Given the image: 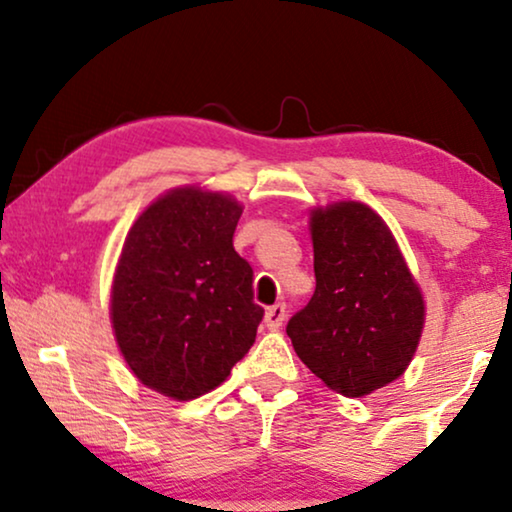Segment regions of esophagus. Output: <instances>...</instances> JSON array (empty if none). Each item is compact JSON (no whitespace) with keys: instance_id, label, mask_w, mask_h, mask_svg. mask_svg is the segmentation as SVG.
<instances>
[{"instance_id":"esophagus-1","label":"esophagus","mask_w":512,"mask_h":512,"mask_svg":"<svg viewBox=\"0 0 512 512\" xmlns=\"http://www.w3.org/2000/svg\"><path fill=\"white\" fill-rule=\"evenodd\" d=\"M284 319H286V305L284 303H277V305H272V307H268V310H265V326H268L270 331H277V328L284 324Z\"/></svg>"}]
</instances>
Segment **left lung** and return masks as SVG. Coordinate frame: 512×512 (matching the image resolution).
<instances>
[{"instance_id":"obj_1","label":"left lung","mask_w":512,"mask_h":512,"mask_svg":"<svg viewBox=\"0 0 512 512\" xmlns=\"http://www.w3.org/2000/svg\"><path fill=\"white\" fill-rule=\"evenodd\" d=\"M317 289L289 321L298 359L335 394L361 398L408 370L426 305L394 233L375 209L338 200L310 209Z\"/></svg>"}]
</instances>
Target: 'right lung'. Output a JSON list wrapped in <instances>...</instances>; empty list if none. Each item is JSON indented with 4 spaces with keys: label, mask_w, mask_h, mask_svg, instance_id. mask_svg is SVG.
Instances as JSON below:
<instances>
[{
    "label": "right lung",
    "mask_w": 512,
    "mask_h": 512,
    "mask_svg": "<svg viewBox=\"0 0 512 512\" xmlns=\"http://www.w3.org/2000/svg\"><path fill=\"white\" fill-rule=\"evenodd\" d=\"M242 202L170 188L132 223L109 296L116 345L144 387L193 401L226 382L256 340L251 265L233 249Z\"/></svg>",
    "instance_id": "obj_1"
}]
</instances>
